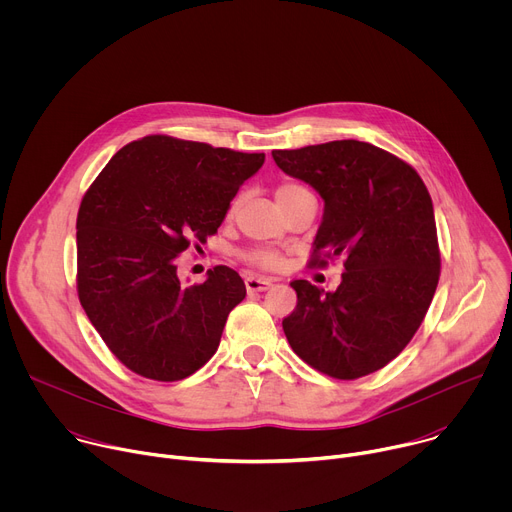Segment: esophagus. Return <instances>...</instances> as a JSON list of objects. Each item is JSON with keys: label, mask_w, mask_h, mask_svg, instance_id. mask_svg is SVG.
I'll list each match as a JSON object with an SVG mask.
<instances>
[{"label": "esophagus", "mask_w": 512, "mask_h": 512, "mask_svg": "<svg viewBox=\"0 0 512 512\" xmlns=\"http://www.w3.org/2000/svg\"><path fill=\"white\" fill-rule=\"evenodd\" d=\"M245 285H247V291H249V294H253V291H265V289H269V287L273 285V281H271V279H267V277L249 275V277H245Z\"/></svg>", "instance_id": "1"}]
</instances>
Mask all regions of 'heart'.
I'll return each mask as SVG.
<instances>
[{"label":"heart","mask_w":512,"mask_h":512,"mask_svg":"<svg viewBox=\"0 0 512 512\" xmlns=\"http://www.w3.org/2000/svg\"><path fill=\"white\" fill-rule=\"evenodd\" d=\"M302 190H306V188L302 184H298V182H283V184H279L275 196H277V200H283V198L294 196V194H298ZM245 259L255 263V265H259V267H265V269H277L281 265V257L277 253L265 251V249L249 251V253H245Z\"/></svg>","instance_id":"obj_1"}]
</instances>
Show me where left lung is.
<instances>
[{
  "label": "left lung",
  "mask_w": 512,
  "mask_h": 512,
  "mask_svg": "<svg viewBox=\"0 0 512 512\" xmlns=\"http://www.w3.org/2000/svg\"><path fill=\"white\" fill-rule=\"evenodd\" d=\"M271 156L324 200L310 265L344 259L336 291L291 281L298 306L281 322L287 342L328 377L371 375L409 344L440 281L431 196L409 164L367 141L340 139Z\"/></svg>",
  "instance_id": "left-lung-1"
}]
</instances>
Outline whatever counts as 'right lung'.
Wrapping results in <instances>:
<instances>
[{"mask_svg": "<svg viewBox=\"0 0 512 512\" xmlns=\"http://www.w3.org/2000/svg\"><path fill=\"white\" fill-rule=\"evenodd\" d=\"M263 162L265 154L148 135L121 148L83 196L79 300L129 371L182 381L216 352L231 310L247 296L245 283L216 265L206 281L184 285L178 257L216 233Z\"/></svg>", "mask_w": 512, "mask_h": 512, "instance_id": "1", "label": "right lung"}]
</instances>
